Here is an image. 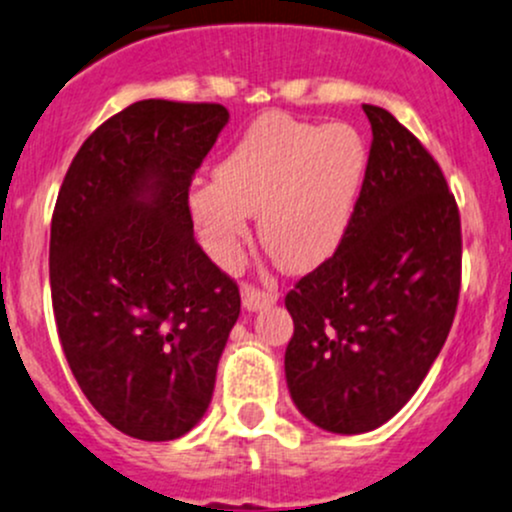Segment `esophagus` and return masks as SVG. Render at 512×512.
<instances>
[{
	"instance_id": "esophagus-1",
	"label": "esophagus",
	"mask_w": 512,
	"mask_h": 512,
	"mask_svg": "<svg viewBox=\"0 0 512 512\" xmlns=\"http://www.w3.org/2000/svg\"><path fill=\"white\" fill-rule=\"evenodd\" d=\"M241 302H244V310L249 312H258V310H266L276 302V295L266 293V290H256L251 285H244L241 288Z\"/></svg>"
}]
</instances>
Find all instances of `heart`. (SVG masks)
Listing matches in <instances>:
<instances>
[{
	"mask_svg": "<svg viewBox=\"0 0 512 512\" xmlns=\"http://www.w3.org/2000/svg\"><path fill=\"white\" fill-rule=\"evenodd\" d=\"M368 166L351 124L266 114L219 161L217 180L190 190V217L210 258L236 268L258 212V239L288 273L324 266L342 246Z\"/></svg>",
	"mask_w": 512,
	"mask_h": 512,
	"instance_id": "heart-1",
	"label": "heart"
}]
</instances>
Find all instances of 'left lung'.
<instances>
[{
  "label": "left lung",
  "mask_w": 512,
  "mask_h": 512,
  "mask_svg": "<svg viewBox=\"0 0 512 512\" xmlns=\"http://www.w3.org/2000/svg\"><path fill=\"white\" fill-rule=\"evenodd\" d=\"M371 153L337 254L285 295L290 398L312 425L371 432L412 398L452 329L461 222L427 148L364 104Z\"/></svg>",
  "instance_id": "8db88e82"
}]
</instances>
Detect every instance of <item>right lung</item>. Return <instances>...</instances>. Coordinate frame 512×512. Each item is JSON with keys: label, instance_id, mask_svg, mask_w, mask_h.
<instances>
[{"label": "right lung", "instance_id": "1", "mask_svg": "<svg viewBox=\"0 0 512 512\" xmlns=\"http://www.w3.org/2000/svg\"><path fill=\"white\" fill-rule=\"evenodd\" d=\"M227 122L222 104L134 102L80 146L53 210L65 359L92 408L144 442L202 420L239 320V288L200 249L188 207Z\"/></svg>", "mask_w": 512, "mask_h": 512}]
</instances>
